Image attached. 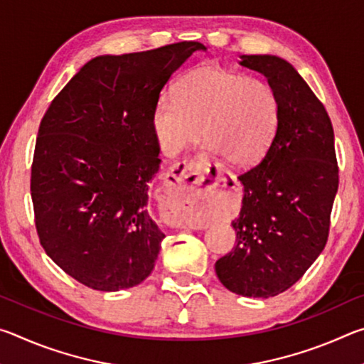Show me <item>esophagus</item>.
Wrapping results in <instances>:
<instances>
[{
    "label": "esophagus",
    "mask_w": 364,
    "mask_h": 364,
    "mask_svg": "<svg viewBox=\"0 0 364 364\" xmlns=\"http://www.w3.org/2000/svg\"><path fill=\"white\" fill-rule=\"evenodd\" d=\"M202 162L199 159H184L173 164L165 176V194L168 197L167 215L170 223L178 228H191V230H202V225L189 223L184 207L193 202V184L202 181L200 173Z\"/></svg>",
    "instance_id": "esophagus-1"
}]
</instances>
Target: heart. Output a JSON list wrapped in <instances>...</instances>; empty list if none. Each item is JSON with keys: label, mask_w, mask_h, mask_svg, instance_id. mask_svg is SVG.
<instances>
[{"label": "heart", "mask_w": 364, "mask_h": 364, "mask_svg": "<svg viewBox=\"0 0 364 364\" xmlns=\"http://www.w3.org/2000/svg\"><path fill=\"white\" fill-rule=\"evenodd\" d=\"M282 106L267 80L202 65L176 83L173 97L160 96L152 109L154 138L167 156L202 136L208 149L236 168H250L267 157L278 138Z\"/></svg>", "instance_id": "b5f03b06"}]
</instances>
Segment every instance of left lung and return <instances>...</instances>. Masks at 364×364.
Masks as SVG:
<instances>
[{
	"mask_svg": "<svg viewBox=\"0 0 364 364\" xmlns=\"http://www.w3.org/2000/svg\"><path fill=\"white\" fill-rule=\"evenodd\" d=\"M278 91V138L260 164L239 175L242 208L232 221L236 245L215 263L228 291L274 297L294 286L328 242L338 188L334 130L323 102L278 56H241Z\"/></svg>",
	"mask_w": 364,
	"mask_h": 364,
	"instance_id": "1",
	"label": "left lung"
}]
</instances>
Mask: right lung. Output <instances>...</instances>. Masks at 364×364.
Wrapping results in <instances>:
<instances>
[{"instance_id": "1", "label": "right lung", "mask_w": 364, "mask_h": 364, "mask_svg": "<svg viewBox=\"0 0 364 364\" xmlns=\"http://www.w3.org/2000/svg\"><path fill=\"white\" fill-rule=\"evenodd\" d=\"M197 41L97 56L54 97L32 164L35 225L49 258L95 291L143 282L165 234L147 210L160 147L152 109Z\"/></svg>"}]
</instances>
